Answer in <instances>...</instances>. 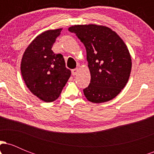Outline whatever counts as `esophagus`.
<instances>
[{"instance_id":"1","label":"esophagus","mask_w":154,"mask_h":154,"mask_svg":"<svg viewBox=\"0 0 154 154\" xmlns=\"http://www.w3.org/2000/svg\"><path fill=\"white\" fill-rule=\"evenodd\" d=\"M79 72V69L78 68H75L74 69H72V75L73 76L76 75L77 74V72Z\"/></svg>"}]
</instances>
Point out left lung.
<instances>
[{
	"label": "left lung",
	"mask_w": 154,
	"mask_h": 154,
	"mask_svg": "<svg viewBox=\"0 0 154 154\" xmlns=\"http://www.w3.org/2000/svg\"><path fill=\"white\" fill-rule=\"evenodd\" d=\"M75 33L84 44L91 72V83L83 90L89 101L100 103L114 98L128 82L132 69L130 52L114 31L96 24L75 25Z\"/></svg>",
	"instance_id": "1"
}]
</instances>
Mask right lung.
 <instances>
[{
  "label": "right lung",
  "instance_id": "right-lung-1",
  "mask_svg": "<svg viewBox=\"0 0 154 154\" xmlns=\"http://www.w3.org/2000/svg\"><path fill=\"white\" fill-rule=\"evenodd\" d=\"M61 30L50 29L37 36L26 48L21 62L26 87L45 102L57 99L71 76L62 55L51 50Z\"/></svg>",
  "mask_w": 154,
  "mask_h": 154
}]
</instances>
